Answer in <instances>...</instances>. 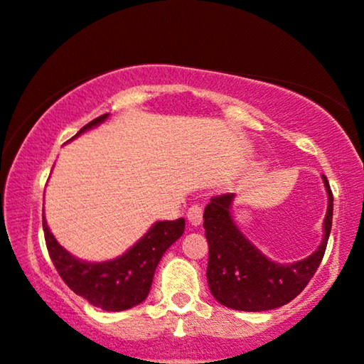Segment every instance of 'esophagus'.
<instances>
[{"mask_svg": "<svg viewBox=\"0 0 364 364\" xmlns=\"http://www.w3.org/2000/svg\"><path fill=\"white\" fill-rule=\"evenodd\" d=\"M188 221L191 223L193 226H198L203 221V208L200 205H193L186 213Z\"/></svg>", "mask_w": 364, "mask_h": 364, "instance_id": "esophagus-1", "label": "esophagus"}]
</instances>
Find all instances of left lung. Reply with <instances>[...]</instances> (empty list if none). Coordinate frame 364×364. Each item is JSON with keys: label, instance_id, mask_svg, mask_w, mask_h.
Segmentation results:
<instances>
[{"label": "left lung", "instance_id": "1", "mask_svg": "<svg viewBox=\"0 0 364 364\" xmlns=\"http://www.w3.org/2000/svg\"><path fill=\"white\" fill-rule=\"evenodd\" d=\"M323 181L328 191L323 241L311 256L293 264L274 263L245 238L230 215L235 195L211 198L203 226L210 248L206 278L218 303L240 311H268L289 303L306 288L321 264L333 223V193L326 176Z\"/></svg>", "mask_w": 364, "mask_h": 364}]
</instances>
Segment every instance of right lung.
Wrapping results in <instances>:
<instances>
[{
  "label": "right lung",
  "instance_id": "right-lung-1",
  "mask_svg": "<svg viewBox=\"0 0 364 364\" xmlns=\"http://www.w3.org/2000/svg\"><path fill=\"white\" fill-rule=\"evenodd\" d=\"M108 118L101 114L77 132L100 124ZM76 134V136H77ZM43 230L48 253L58 274L80 296L105 311H124L146 299L154 269L169 246L185 231V220L158 221L146 235L119 258L105 263H86L71 256L51 235L43 216Z\"/></svg>",
  "mask_w": 364,
  "mask_h": 364
}]
</instances>
